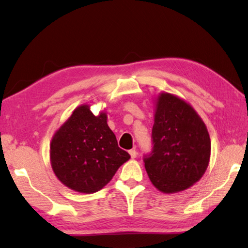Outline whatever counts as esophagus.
I'll list each match as a JSON object with an SVG mask.
<instances>
[{"label":"esophagus","mask_w":248,"mask_h":248,"mask_svg":"<svg viewBox=\"0 0 248 248\" xmlns=\"http://www.w3.org/2000/svg\"><path fill=\"white\" fill-rule=\"evenodd\" d=\"M129 154H130L131 158H133V159L137 157V152H136V150H135V149H131V150H129Z\"/></svg>","instance_id":"1"}]
</instances>
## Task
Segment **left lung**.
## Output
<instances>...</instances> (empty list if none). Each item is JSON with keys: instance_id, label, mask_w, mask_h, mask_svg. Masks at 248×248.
<instances>
[{"instance_id": "obj_1", "label": "left lung", "mask_w": 248, "mask_h": 248, "mask_svg": "<svg viewBox=\"0 0 248 248\" xmlns=\"http://www.w3.org/2000/svg\"><path fill=\"white\" fill-rule=\"evenodd\" d=\"M152 145L143 161L152 184L164 193L185 190L207 169L211 150L207 128L190 105L172 94L157 98Z\"/></svg>"}]
</instances>
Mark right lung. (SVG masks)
<instances>
[{
    "mask_svg": "<svg viewBox=\"0 0 248 248\" xmlns=\"http://www.w3.org/2000/svg\"><path fill=\"white\" fill-rule=\"evenodd\" d=\"M89 108H76L55 133L50 146L57 178L72 190L86 194L103 188L130 158L118 146L106 113L94 116Z\"/></svg>",
    "mask_w": 248,
    "mask_h": 248,
    "instance_id": "obj_1",
    "label": "right lung"
}]
</instances>
